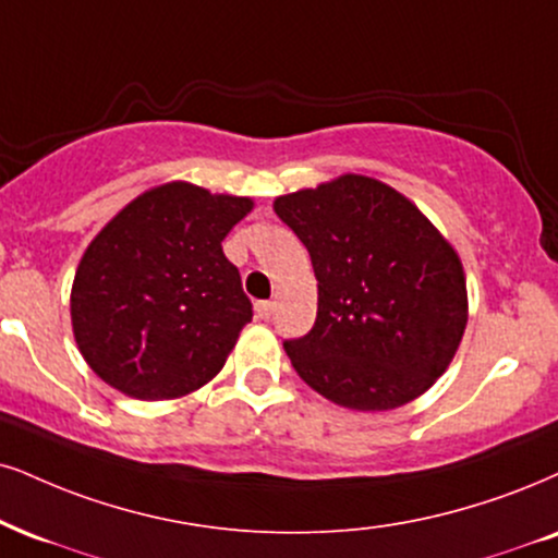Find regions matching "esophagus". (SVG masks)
<instances>
[{
    "label": "esophagus",
    "instance_id": "34e87169",
    "mask_svg": "<svg viewBox=\"0 0 558 558\" xmlns=\"http://www.w3.org/2000/svg\"><path fill=\"white\" fill-rule=\"evenodd\" d=\"M271 313H274V302H268V300H260V302H256V315L260 320H268L271 318Z\"/></svg>",
    "mask_w": 558,
    "mask_h": 558
}]
</instances>
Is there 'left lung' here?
<instances>
[{
    "label": "left lung",
    "mask_w": 558,
    "mask_h": 558,
    "mask_svg": "<svg viewBox=\"0 0 558 558\" xmlns=\"http://www.w3.org/2000/svg\"><path fill=\"white\" fill-rule=\"evenodd\" d=\"M313 260V331L284 341L323 398L354 411L414 401L450 367L469 292L460 256L416 204L367 175H339L274 202Z\"/></svg>",
    "instance_id": "left-lung-1"
}]
</instances>
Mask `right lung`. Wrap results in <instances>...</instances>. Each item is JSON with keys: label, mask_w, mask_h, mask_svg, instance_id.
Returning <instances> with one entry per match:
<instances>
[{"label": "right lung", "mask_w": 558, "mask_h": 558, "mask_svg": "<svg viewBox=\"0 0 558 558\" xmlns=\"http://www.w3.org/2000/svg\"><path fill=\"white\" fill-rule=\"evenodd\" d=\"M253 198L170 181L144 191L82 256L72 331L95 375L123 396L170 401L225 367L253 318L222 251Z\"/></svg>", "instance_id": "right-lung-1"}]
</instances>
